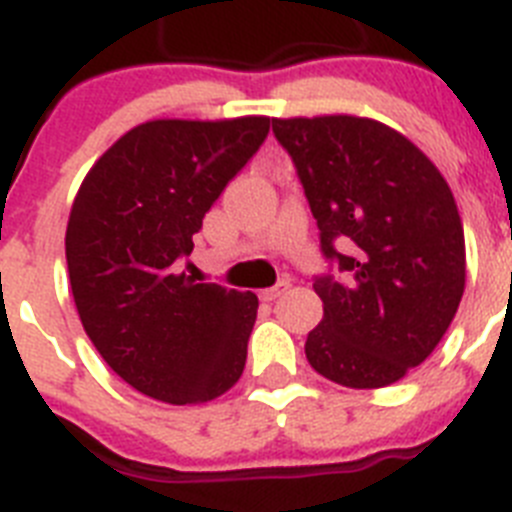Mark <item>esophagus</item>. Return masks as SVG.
I'll return each mask as SVG.
<instances>
[{
    "instance_id": "1",
    "label": "esophagus",
    "mask_w": 512,
    "mask_h": 512,
    "mask_svg": "<svg viewBox=\"0 0 512 512\" xmlns=\"http://www.w3.org/2000/svg\"><path fill=\"white\" fill-rule=\"evenodd\" d=\"M287 289H289V282L274 284V287H269V289H264V292H261V300H264V302L279 300V297H282L284 292H287Z\"/></svg>"
}]
</instances>
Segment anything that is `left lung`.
I'll return each mask as SVG.
<instances>
[{
    "label": "left lung",
    "instance_id": "8db88e82",
    "mask_svg": "<svg viewBox=\"0 0 512 512\" xmlns=\"http://www.w3.org/2000/svg\"><path fill=\"white\" fill-rule=\"evenodd\" d=\"M271 130L295 161L325 259L346 274L312 284L323 320L307 333V361L354 390L400 382L433 354L464 295V228L449 184L379 120L274 117Z\"/></svg>",
    "mask_w": 512,
    "mask_h": 512
}]
</instances>
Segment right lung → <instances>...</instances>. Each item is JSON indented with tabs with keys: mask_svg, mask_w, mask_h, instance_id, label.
Instances as JSON below:
<instances>
[{
	"mask_svg": "<svg viewBox=\"0 0 512 512\" xmlns=\"http://www.w3.org/2000/svg\"><path fill=\"white\" fill-rule=\"evenodd\" d=\"M271 120H148L84 176L66 228L71 292L112 372L169 405H200L243 374L259 297L197 284L176 261Z\"/></svg>",
	"mask_w": 512,
	"mask_h": 512,
	"instance_id": "1",
	"label": "right lung"
}]
</instances>
